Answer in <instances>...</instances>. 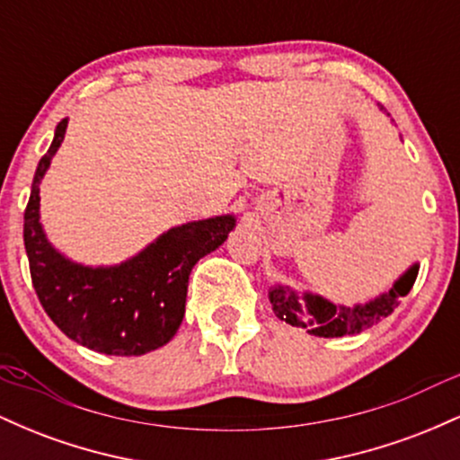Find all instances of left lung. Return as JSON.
<instances>
[{"mask_svg": "<svg viewBox=\"0 0 460 460\" xmlns=\"http://www.w3.org/2000/svg\"><path fill=\"white\" fill-rule=\"evenodd\" d=\"M417 270L420 266H411L402 277L392 285L389 292L381 294L378 298L369 300L366 305H355V307H341L332 305L331 300L318 296V294H296L294 289L277 285L270 289L272 311L279 320L288 322L292 326H303L309 335L315 337H344L357 335L363 329H369L374 322L387 318L392 311L398 307V298L406 296L413 288Z\"/></svg>", "mask_w": 460, "mask_h": 460, "instance_id": "left-lung-1", "label": "left lung"}]
</instances>
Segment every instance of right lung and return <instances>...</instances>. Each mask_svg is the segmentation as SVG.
Returning a JSON list of instances; mask_svg holds the SVG:
<instances>
[{
  "instance_id": "obj_1",
  "label": "right lung",
  "mask_w": 460,
  "mask_h": 460,
  "mask_svg": "<svg viewBox=\"0 0 460 460\" xmlns=\"http://www.w3.org/2000/svg\"><path fill=\"white\" fill-rule=\"evenodd\" d=\"M68 120L56 128L40 157L23 216V242L36 296L68 340L116 357H138L175 337L186 314L188 279L194 263L218 248L235 216H216L172 226L131 260L91 268L66 260L40 225V181L65 140Z\"/></svg>"
}]
</instances>
